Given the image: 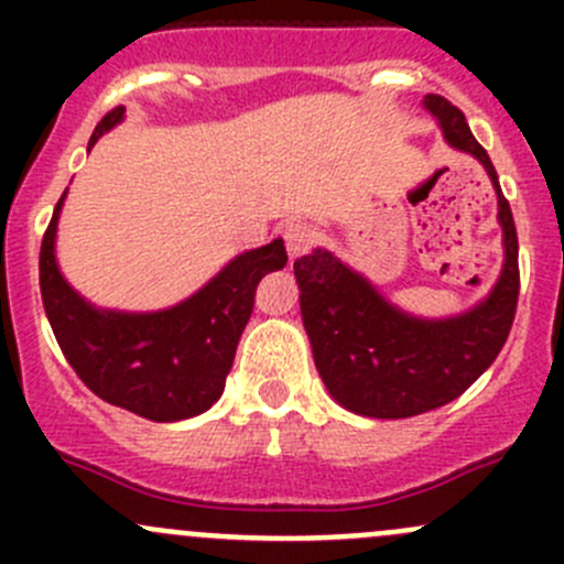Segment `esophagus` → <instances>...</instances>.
Returning a JSON list of instances; mask_svg holds the SVG:
<instances>
[{
    "mask_svg": "<svg viewBox=\"0 0 564 564\" xmlns=\"http://www.w3.org/2000/svg\"><path fill=\"white\" fill-rule=\"evenodd\" d=\"M283 242H286L289 259H297L316 242V229L305 220H289L283 226Z\"/></svg>",
    "mask_w": 564,
    "mask_h": 564,
    "instance_id": "1",
    "label": "esophagus"
}]
</instances>
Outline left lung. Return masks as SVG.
<instances>
[{
    "instance_id": "left-lung-1",
    "label": "left lung",
    "mask_w": 564,
    "mask_h": 564,
    "mask_svg": "<svg viewBox=\"0 0 564 564\" xmlns=\"http://www.w3.org/2000/svg\"><path fill=\"white\" fill-rule=\"evenodd\" d=\"M423 108L434 113L453 150L477 158L486 169L497 191L505 261L480 303L442 318L414 316L392 305L362 272L327 248L294 261L318 377L340 406L362 417H414L458 398L497 360L519 303V237L491 158L451 100L425 95Z\"/></svg>"
}]
</instances>
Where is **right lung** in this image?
I'll return each mask as SVG.
<instances>
[{
  "instance_id": "obj_1",
  "label": "right lung",
  "mask_w": 564,
  "mask_h": 564,
  "mask_svg": "<svg viewBox=\"0 0 564 564\" xmlns=\"http://www.w3.org/2000/svg\"><path fill=\"white\" fill-rule=\"evenodd\" d=\"M124 119L108 111L89 139ZM62 193L40 246V292L62 355L82 382L104 401L155 423H176L207 412L224 395L237 344L253 311L256 286L286 267L283 240L235 256L215 278L163 311L98 308L65 281L56 261Z\"/></svg>"
}]
</instances>
